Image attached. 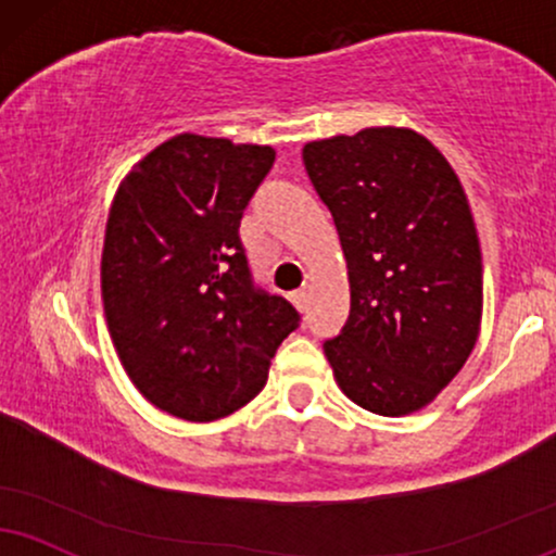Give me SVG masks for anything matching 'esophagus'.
Here are the masks:
<instances>
[{
	"mask_svg": "<svg viewBox=\"0 0 556 556\" xmlns=\"http://www.w3.org/2000/svg\"><path fill=\"white\" fill-rule=\"evenodd\" d=\"M291 301H293V306H296L299 312H306V306H309V291L306 289H301V291H296L291 296Z\"/></svg>",
	"mask_w": 556,
	"mask_h": 556,
	"instance_id": "obj_1",
	"label": "esophagus"
}]
</instances>
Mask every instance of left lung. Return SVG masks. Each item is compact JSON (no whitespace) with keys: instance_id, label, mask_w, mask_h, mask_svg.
<instances>
[{"instance_id":"1","label":"left lung","mask_w":556,"mask_h":556,"mask_svg":"<svg viewBox=\"0 0 556 556\" xmlns=\"http://www.w3.org/2000/svg\"><path fill=\"white\" fill-rule=\"evenodd\" d=\"M306 175L338 226L351 314L325 342L348 400L383 417L417 413L475 351L482 252L462 182L413 128L309 141Z\"/></svg>"}]
</instances>
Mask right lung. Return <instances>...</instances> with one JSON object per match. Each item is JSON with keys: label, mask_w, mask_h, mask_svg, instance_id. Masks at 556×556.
<instances>
[{"label": "right lung", "mask_w": 556, "mask_h": 556, "mask_svg": "<svg viewBox=\"0 0 556 556\" xmlns=\"http://www.w3.org/2000/svg\"><path fill=\"white\" fill-rule=\"evenodd\" d=\"M276 149L180 134L123 177L100 280L113 345L154 407L211 422L265 387L299 327L283 296L252 286L239 222Z\"/></svg>", "instance_id": "right-lung-1"}]
</instances>
